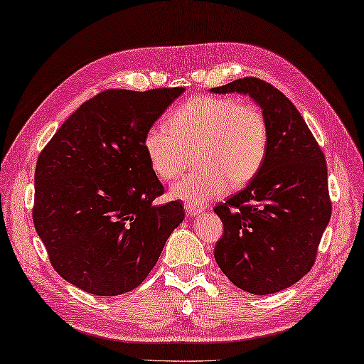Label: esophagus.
<instances>
[{"mask_svg": "<svg viewBox=\"0 0 364 364\" xmlns=\"http://www.w3.org/2000/svg\"><path fill=\"white\" fill-rule=\"evenodd\" d=\"M185 210H187V213L190 216H193V215H199L200 212H203V207H200V205H193V204H185Z\"/></svg>", "mask_w": 364, "mask_h": 364, "instance_id": "obj_1", "label": "esophagus"}]
</instances>
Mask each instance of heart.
I'll list each match as a JSON object with an SVG mask.
<instances>
[{
    "instance_id": "obj_1",
    "label": "heart",
    "mask_w": 364,
    "mask_h": 364,
    "mask_svg": "<svg viewBox=\"0 0 364 364\" xmlns=\"http://www.w3.org/2000/svg\"><path fill=\"white\" fill-rule=\"evenodd\" d=\"M143 149L160 179L179 177L195 154L199 165L171 187V196L203 205L229 187L252 181L268 151V124L254 104L223 96H198L151 126Z\"/></svg>"
}]
</instances>
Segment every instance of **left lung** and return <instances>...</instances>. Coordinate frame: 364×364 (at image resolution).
I'll list each match as a JSON object with an SVG mask.
<instances>
[{
    "mask_svg": "<svg viewBox=\"0 0 364 364\" xmlns=\"http://www.w3.org/2000/svg\"><path fill=\"white\" fill-rule=\"evenodd\" d=\"M212 92L249 95L268 124L262 168L215 207L224 224L215 260L247 293L282 291L313 268L332 215L324 152L293 102L264 80L243 77Z\"/></svg>",
    "mask_w": 364,
    "mask_h": 364,
    "instance_id": "8db88e82",
    "label": "left lung"
}]
</instances>
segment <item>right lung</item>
Here are the masks:
<instances>
[{"label":"right lung","mask_w":364,"mask_h":364,"mask_svg":"<svg viewBox=\"0 0 364 364\" xmlns=\"http://www.w3.org/2000/svg\"><path fill=\"white\" fill-rule=\"evenodd\" d=\"M185 88H110L85 101L40 152L32 220L55 272L84 291L118 296L148 277L183 221L143 149L144 132Z\"/></svg>","instance_id":"1"}]
</instances>
